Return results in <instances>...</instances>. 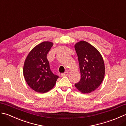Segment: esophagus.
Masks as SVG:
<instances>
[{"instance_id":"34e87169","label":"esophagus","mask_w":126,"mask_h":126,"mask_svg":"<svg viewBox=\"0 0 126 126\" xmlns=\"http://www.w3.org/2000/svg\"><path fill=\"white\" fill-rule=\"evenodd\" d=\"M69 74H70V72H69L68 71H67L65 72V73L61 74V76H63H63H67L69 75Z\"/></svg>"}]
</instances>
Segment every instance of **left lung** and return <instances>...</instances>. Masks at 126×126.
Instances as JSON below:
<instances>
[{"instance_id": "left-lung-1", "label": "left lung", "mask_w": 126, "mask_h": 126, "mask_svg": "<svg viewBox=\"0 0 126 126\" xmlns=\"http://www.w3.org/2000/svg\"><path fill=\"white\" fill-rule=\"evenodd\" d=\"M81 78L75 87L83 94L95 90L103 80L105 74L104 60L101 54L93 46L85 41L76 43Z\"/></svg>"}]
</instances>
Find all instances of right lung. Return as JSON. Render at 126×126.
I'll list each match as a JSON object with an SVG mask.
<instances>
[{"mask_svg": "<svg viewBox=\"0 0 126 126\" xmlns=\"http://www.w3.org/2000/svg\"><path fill=\"white\" fill-rule=\"evenodd\" d=\"M53 43L44 41L36 46L27 56L23 66V75L30 88L40 93H45L55 86L59 77L51 71L47 54Z\"/></svg>", "mask_w": 126, "mask_h": 126, "instance_id": "obj_1", "label": "right lung"}]
</instances>
